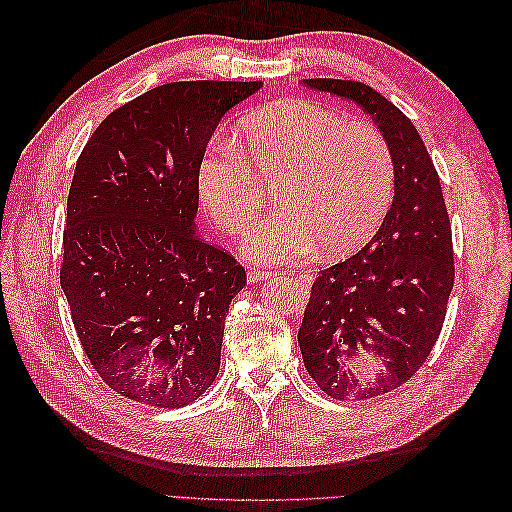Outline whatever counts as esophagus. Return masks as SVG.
Here are the masks:
<instances>
[{
    "mask_svg": "<svg viewBox=\"0 0 512 512\" xmlns=\"http://www.w3.org/2000/svg\"><path fill=\"white\" fill-rule=\"evenodd\" d=\"M269 277H271V271L267 269H258V267L247 269V282H265Z\"/></svg>",
    "mask_w": 512,
    "mask_h": 512,
    "instance_id": "1",
    "label": "esophagus"
}]
</instances>
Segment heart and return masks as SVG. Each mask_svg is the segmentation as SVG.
<instances>
[{
	"label": "heart",
	"instance_id": "heart-1",
	"mask_svg": "<svg viewBox=\"0 0 512 512\" xmlns=\"http://www.w3.org/2000/svg\"><path fill=\"white\" fill-rule=\"evenodd\" d=\"M386 136L307 100H277L247 115L237 143L213 141L196 164V196L226 232L256 215L262 185L275 183L269 218L254 224L241 254L254 265L342 256L374 235L395 194Z\"/></svg>",
	"mask_w": 512,
	"mask_h": 512
}]
</instances>
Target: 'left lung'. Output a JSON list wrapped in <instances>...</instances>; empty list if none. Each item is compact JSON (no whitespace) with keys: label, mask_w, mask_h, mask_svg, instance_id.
<instances>
[{"label":"left lung","mask_w":512,"mask_h":512,"mask_svg":"<svg viewBox=\"0 0 512 512\" xmlns=\"http://www.w3.org/2000/svg\"><path fill=\"white\" fill-rule=\"evenodd\" d=\"M303 85L361 106L395 158V196L361 252L320 271L299 329L309 376L335 399H369L408 382L442 331L455 282L440 177L414 123L356 81Z\"/></svg>","instance_id":"8db88e82"}]
</instances>
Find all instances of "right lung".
<instances>
[{
  "instance_id": "obj_1",
  "label": "right lung",
  "mask_w": 512,
  "mask_h": 512,
  "mask_svg": "<svg viewBox=\"0 0 512 512\" xmlns=\"http://www.w3.org/2000/svg\"><path fill=\"white\" fill-rule=\"evenodd\" d=\"M260 81L166 83L108 115L70 185L59 280L98 376L136 404L181 408L218 376L245 269L196 232V164Z\"/></svg>"
}]
</instances>
